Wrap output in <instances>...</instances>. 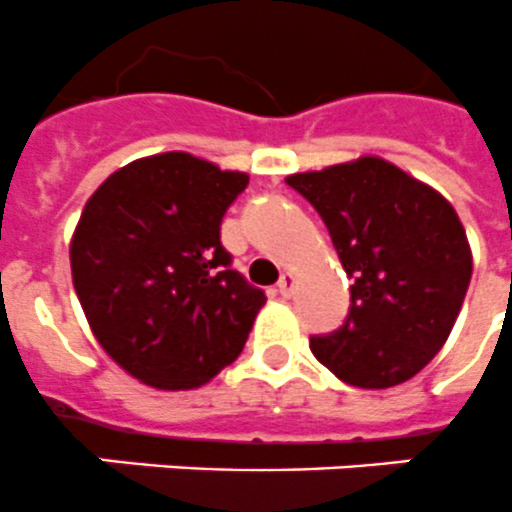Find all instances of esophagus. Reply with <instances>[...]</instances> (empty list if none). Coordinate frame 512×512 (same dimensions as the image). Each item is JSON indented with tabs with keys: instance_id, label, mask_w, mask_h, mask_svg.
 <instances>
[{
	"instance_id": "obj_1",
	"label": "esophagus",
	"mask_w": 512,
	"mask_h": 512,
	"mask_svg": "<svg viewBox=\"0 0 512 512\" xmlns=\"http://www.w3.org/2000/svg\"><path fill=\"white\" fill-rule=\"evenodd\" d=\"M278 294H281L284 299L292 297V294H294V276H292V273H284V276H281V281H278Z\"/></svg>"
}]
</instances>
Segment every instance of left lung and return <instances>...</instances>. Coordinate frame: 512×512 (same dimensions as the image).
Listing matches in <instances>:
<instances>
[{
    "label": "left lung",
    "instance_id": "1",
    "mask_svg": "<svg viewBox=\"0 0 512 512\" xmlns=\"http://www.w3.org/2000/svg\"><path fill=\"white\" fill-rule=\"evenodd\" d=\"M352 278L342 326L310 339L344 384L389 389L447 342L471 284V247L455 207L381 157L294 173Z\"/></svg>",
    "mask_w": 512,
    "mask_h": 512
}]
</instances>
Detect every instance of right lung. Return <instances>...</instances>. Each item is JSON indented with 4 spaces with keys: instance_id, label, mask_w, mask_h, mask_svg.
<instances>
[{
    "instance_id": "right-lung-1",
    "label": "right lung",
    "mask_w": 512,
    "mask_h": 512,
    "mask_svg": "<svg viewBox=\"0 0 512 512\" xmlns=\"http://www.w3.org/2000/svg\"><path fill=\"white\" fill-rule=\"evenodd\" d=\"M249 176L186 152L128 162L83 207L73 286L97 342L155 389H197L244 350L265 292L231 268L220 220Z\"/></svg>"
}]
</instances>
